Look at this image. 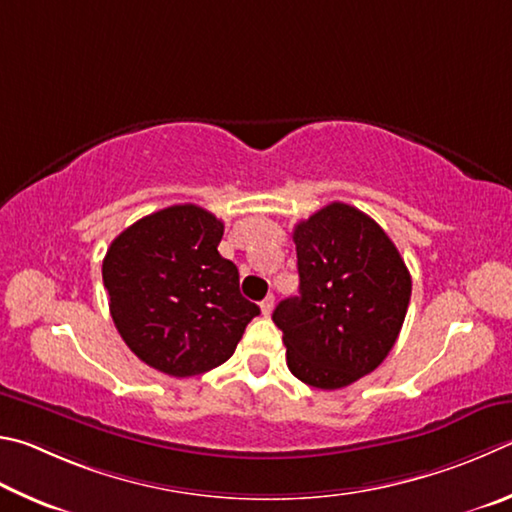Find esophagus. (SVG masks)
<instances>
[{"label": "esophagus", "mask_w": 512, "mask_h": 512, "mask_svg": "<svg viewBox=\"0 0 512 512\" xmlns=\"http://www.w3.org/2000/svg\"><path fill=\"white\" fill-rule=\"evenodd\" d=\"M261 310H263L265 317L272 315V310H274V297H272V294L261 301Z\"/></svg>", "instance_id": "1"}]
</instances>
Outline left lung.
<instances>
[{
  "label": "left lung",
  "mask_w": 512,
  "mask_h": 512,
  "mask_svg": "<svg viewBox=\"0 0 512 512\" xmlns=\"http://www.w3.org/2000/svg\"><path fill=\"white\" fill-rule=\"evenodd\" d=\"M299 297L274 310L288 369L315 389H342L378 369L396 344L411 276L378 222L333 202L294 227Z\"/></svg>",
  "instance_id": "obj_1"
}]
</instances>
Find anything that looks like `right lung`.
I'll return each mask as SVG.
<instances>
[{"label":"right lung","instance_id":"obj_1","mask_svg":"<svg viewBox=\"0 0 512 512\" xmlns=\"http://www.w3.org/2000/svg\"><path fill=\"white\" fill-rule=\"evenodd\" d=\"M224 224L202 206L175 204L130 224L103 258L114 326L130 351L173 378L227 362L261 315L220 256Z\"/></svg>","mask_w":512,"mask_h":512}]
</instances>
